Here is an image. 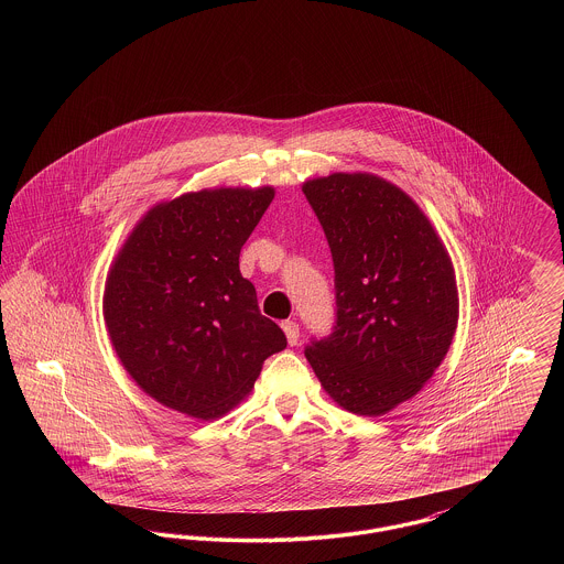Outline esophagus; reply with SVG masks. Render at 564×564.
I'll return each instance as SVG.
<instances>
[{
    "label": "esophagus",
    "instance_id": "1",
    "mask_svg": "<svg viewBox=\"0 0 564 564\" xmlns=\"http://www.w3.org/2000/svg\"><path fill=\"white\" fill-rule=\"evenodd\" d=\"M281 327H283V332H285V336H288V343H290L292 347H295L297 340H300V329H297L295 322H283L281 323Z\"/></svg>",
    "mask_w": 564,
    "mask_h": 564
}]
</instances>
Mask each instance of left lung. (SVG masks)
<instances>
[{
    "mask_svg": "<svg viewBox=\"0 0 564 564\" xmlns=\"http://www.w3.org/2000/svg\"><path fill=\"white\" fill-rule=\"evenodd\" d=\"M302 192L334 260L336 325L304 355L327 395L359 416L414 398L451 349V256L421 207L372 173H332Z\"/></svg>",
    "mask_w": 564,
    "mask_h": 564,
    "instance_id": "8db88e82",
    "label": "left lung"
}]
</instances>
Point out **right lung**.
<instances>
[{
  "instance_id": "add662e5",
  "label": "right lung",
  "mask_w": 564,
  "mask_h": 564,
  "mask_svg": "<svg viewBox=\"0 0 564 564\" xmlns=\"http://www.w3.org/2000/svg\"><path fill=\"white\" fill-rule=\"evenodd\" d=\"M274 188H215L152 207L118 251L104 294L109 340L156 402L212 421L249 395L288 347L239 270Z\"/></svg>"
}]
</instances>
